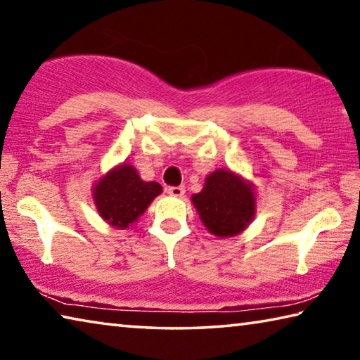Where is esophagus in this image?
Wrapping results in <instances>:
<instances>
[{
	"label": "esophagus",
	"instance_id": "obj_1",
	"mask_svg": "<svg viewBox=\"0 0 360 360\" xmlns=\"http://www.w3.org/2000/svg\"><path fill=\"white\" fill-rule=\"evenodd\" d=\"M167 192L172 195V197H182V195H184V186H173V187H168L167 188Z\"/></svg>",
	"mask_w": 360,
	"mask_h": 360
}]
</instances>
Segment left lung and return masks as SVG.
I'll use <instances>...</instances> for the list:
<instances>
[{"label":"left lung","mask_w":360,"mask_h":360,"mask_svg":"<svg viewBox=\"0 0 360 360\" xmlns=\"http://www.w3.org/2000/svg\"><path fill=\"white\" fill-rule=\"evenodd\" d=\"M192 203L210 233L219 238L240 235L255 216V192L251 182L230 169H216L205 179Z\"/></svg>","instance_id":"8db88e82"}]
</instances>
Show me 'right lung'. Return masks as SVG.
I'll return each mask as SVG.
<instances>
[{"mask_svg":"<svg viewBox=\"0 0 360 360\" xmlns=\"http://www.w3.org/2000/svg\"><path fill=\"white\" fill-rule=\"evenodd\" d=\"M160 193L158 182L143 181L135 167L122 163L109 169L94 186V202L98 214L109 225L124 230L135 224Z\"/></svg>","mask_w":360,"mask_h":360,"instance_id":"right-lung-1","label":"right lung"}]
</instances>
